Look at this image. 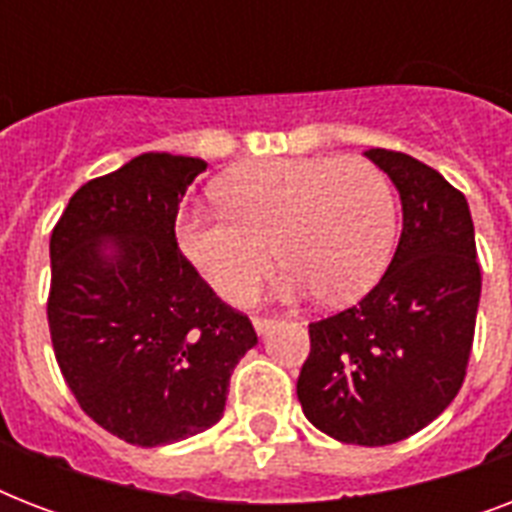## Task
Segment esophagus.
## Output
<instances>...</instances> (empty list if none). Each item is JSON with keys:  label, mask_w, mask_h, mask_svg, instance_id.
I'll return each instance as SVG.
<instances>
[{"label": "esophagus", "mask_w": 512, "mask_h": 512, "mask_svg": "<svg viewBox=\"0 0 512 512\" xmlns=\"http://www.w3.org/2000/svg\"><path fill=\"white\" fill-rule=\"evenodd\" d=\"M252 327H255L257 335H265L268 329L273 327V319H263V316H252Z\"/></svg>", "instance_id": "34e87169"}]
</instances>
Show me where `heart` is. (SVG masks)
Masks as SVG:
<instances>
[{"label":"heart","mask_w":512,"mask_h":512,"mask_svg":"<svg viewBox=\"0 0 512 512\" xmlns=\"http://www.w3.org/2000/svg\"><path fill=\"white\" fill-rule=\"evenodd\" d=\"M228 215L185 212L177 241L225 300L252 295L273 263L287 271L281 297L321 292L353 303L377 284L393 244V196L377 167L356 156L271 159L220 180Z\"/></svg>","instance_id":"heart-1"}]
</instances>
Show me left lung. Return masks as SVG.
Returning <instances> with one entry per match:
<instances>
[{"mask_svg": "<svg viewBox=\"0 0 512 512\" xmlns=\"http://www.w3.org/2000/svg\"><path fill=\"white\" fill-rule=\"evenodd\" d=\"M366 159L401 196V239L361 303L308 327L297 398L321 433L388 446L430 425L462 388L481 268L468 201L441 172L385 148Z\"/></svg>", "mask_w": 512, "mask_h": 512, "instance_id": "obj_1", "label": "left lung"}]
</instances>
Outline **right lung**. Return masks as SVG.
Listing matches in <instances>:
<instances>
[{"mask_svg": "<svg viewBox=\"0 0 512 512\" xmlns=\"http://www.w3.org/2000/svg\"><path fill=\"white\" fill-rule=\"evenodd\" d=\"M204 159L140 154L71 196L52 228V348L79 406L127 444L164 446L212 428L247 316L177 249L175 217Z\"/></svg>", "mask_w": 512, "mask_h": 512, "instance_id": "add662e5", "label": "right lung"}]
</instances>
